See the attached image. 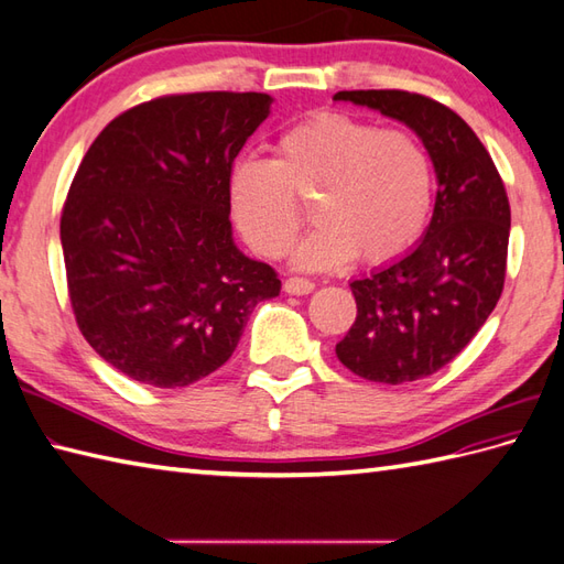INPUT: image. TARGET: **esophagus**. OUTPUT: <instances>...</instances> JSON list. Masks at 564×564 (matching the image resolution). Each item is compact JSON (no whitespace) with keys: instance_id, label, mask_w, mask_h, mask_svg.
<instances>
[{"instance_id":"esophagus-1","label":"esophagus","mask_w":564,"mask_h":564,"mask_svg":"<svg viewBox=\"0 0 564 564\" xmlns=\"http://www.w3.org/2000/svg\"><path fill=\"white\" fill-rule=\"evenodd\" d=\"M283 291L291 295H307L314 291V283L310 279H300V276H291L283 283Z\"/></svg>"}]
</instances>
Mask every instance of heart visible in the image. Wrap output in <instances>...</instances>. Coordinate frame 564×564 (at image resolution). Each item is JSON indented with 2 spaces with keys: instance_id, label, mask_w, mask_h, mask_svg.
<instances>
[{
  "instance_id": "obj_1",
  "label": "heart",
  "mask_w": 564,
  "mask_h": 564,
  "mask_svg": "<svg viewBox=\"0 0 564 564\" xmlns=\"http://www.w3.org/2000/svg\"><path fill=\"white\" fill-rule=\"evenodd\" d=\"M435 173L405 129L319 112L273 141V159L230 167L228 204L242 238L267 259L293 245L312 202L314 228L295 250L300 269H334L358 254L379 267L405 254L432 212Z\"/></svg>"
}]
</instances>
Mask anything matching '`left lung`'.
<instances>
[{"label":"left lung","instance_id":"obj_1","mask_svg":"<svg viewBox=\"0 0 564 564\" xmlns=\"http://www.w3.org/2000/svg\"><path fill=\"white\" fill-rule=\"evenodd\" d=\"M334 100L368 105L409 124L437 173L435 212L411 254L352 281L358 317L336 356L362 379L415 382L442 370L502 295L509 199L488 149L447 105L409 90H338Z\"/></svg>","mask_w":564,"mask_h":564}]
</instances>
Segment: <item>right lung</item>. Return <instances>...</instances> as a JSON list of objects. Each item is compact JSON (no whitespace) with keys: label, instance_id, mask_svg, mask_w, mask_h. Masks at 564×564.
I'll return each instance as SVG.
<instances>
[{"label":"right lung","instance_id":"right-lung-1","mask_svg":"<svg viewBox=\"0 0 564 564\" xmlns=\"http://www.w3.org/2000/svg\"><path fill=\"white\" fill-rule=\"evenodd\" d=\"M267 94L161 96L90 143L62 206L72 312L98 356L141 384L216 372L279 273L232 242L228 175Z\"/></svg>","mask_w":564,"mask_h":564}]
</instances>
